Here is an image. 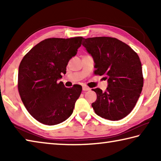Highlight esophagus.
Segmentation results:
<instances>
[{"instance_id": "esophagus-1", "label": "esophagus", "mask_w": 161, "mask_h": 161, "mask_svg": "<svg viewBox=\"0 0 161 161\" xmlns=\"http://www.w3.org/2000/svg\"><path fill=\"white\" fill-rule=\"evenodd\" d=\"M82 90L84 91V92H86V91H89L90 90V88H89V87H88V86H83L82 87Z\"/></svg>"}]
</instances>
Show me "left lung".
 Masks as SVG:
<instances>
[{
    "instance_id": "8db88e82",
    "label": "left lung",
    "mask_w": 161,
    "mask_h": 161,
    "mask_svg": "<svg viewBox=\"0 0 161 161\" xmlns=\"http://www.w3.org/2000/svg\"><path fill=\"white\" fill-rule=\"evenodd\" d=\"M82 45L94 59V73L106 75L108 86L94 89L97 100L92 107L98 116L111 121L126 117L134 108L142 91V65L137 54L116 38L84 39Z\"/></svg>"
}]
</instances>
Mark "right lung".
<instances>
[{"instance_id": "add662e5", "label": "right lung", "mask_w": 161, "mask_h": 161, "mask_svg": "<svg viewBox=\"0 0 161 161\" xmlns=\"http://www.w3.org/2000/svg\"><path fill=\"white\" fill-rule=\"evenodd\" d=\"M82 37L48 38L32 47L22 59L18 69V92L32 117L53 126L72 115L81 86L65 87L58 82L66 74L69 59L77 53Z\"/></svg>"}]
</instances>
